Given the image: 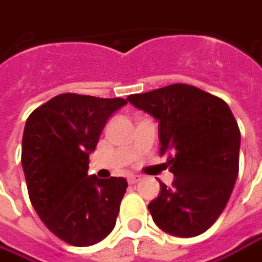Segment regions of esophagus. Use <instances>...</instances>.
Here are the masks:
<instances>
[{
	"instance_id": "34e87169",
	"label": "esophagus",
	"mask_w": 262,
	"mask_h": 262,
	"mask_svg": "<svg viewBox=\"0 0 262 262\" xmlns=\"http://www.w3.org/2000/svg\"><path fill=\"white\" fill-rule=\"evenodd\" d=\"M141 180H142L141 176H129V177H128V183H129V184L140 183Z\"/></svg>"
}]
</instances>
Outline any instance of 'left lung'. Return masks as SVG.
Listing matches in <instances>:
<instances>
[{"label": "left lung", "mask_w": 262, "mask_h": 262, "mask_svg": "<svg viewBox=\"0 0 262 262\" xmlns=\"http://www.w3.org/2000/svg\"><path fill=\"white\" fill-rule=\"evenodd\" d=\"M127 100L158 120L160 154L168 155L172 187L148 204L154 223L176 237L200 235L217 221L235 185L241 134L227 102L187 84Z\"/></svg>", "instance_id": "obj_1"}]
</instances>
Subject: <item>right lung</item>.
<instances>
[{
	"mask_svg": "<svg viewBox=\"0 0 262 262\" xmlns=\"http://www.w3.org/2000/svg\"><path fill=\"white\" fill-rule=\"evenodd\" d=\"M125 104L124 98L59 94L25 122L21 162L30 201L67 244H97L115 227L127 180L88 176V158L110 115Z\"/></svg>",
	"mask_w": 262,
	"mask_h": 262,
	"instance_id": "1",
	"label": "right lung"
}]
</instances>
